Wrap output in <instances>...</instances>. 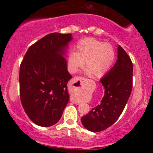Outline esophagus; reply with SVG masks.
Here are the masks:
<instances>
[{"label":"esophagus","mask_w":153,"mask_h":153,"mask_svg":"<svg viewBox=\"0 0 153 153\" xmlns=\"http://www.w3.org/2000/svg\"><path fill=\"white\" fill-rule=\"evenodd\" d=\"M82 80H84V78H80V77H75L72 80V82H73V84H75L76 83V82H78V81H80V86H82ZM71 101L73 103H74V104H76V105H78L80 104V102H78V101H76L75 100H74V99H73V98H71Z\"/></svg>","instance_id":"34e87169"}]
</instances>
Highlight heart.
<instances>
[{
  "label": "heart",
  "mask_w": 153,
  "mask_h": 153,
  "mask_svg": "<svg viewBox=\"0 0 153 153\" xmlns=\"http://www.w3.org/2000/svg\"><path fill=\"white\" fill-rule=\"evenodd\" d=\"M114 59L115 51L111 44L94 38H85L77 45V52L70 54L68 62L71 71L76 73L85 61V74L101 78L108 71Z\"/></svg>",
  "instance_id": "b5f03b06"
}]
</instances>
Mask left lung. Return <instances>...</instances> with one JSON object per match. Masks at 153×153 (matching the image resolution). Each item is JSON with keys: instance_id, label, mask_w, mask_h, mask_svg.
<instances>
[{"instance_id": "left-lung-1", "label": "left lung", "mask_w": 153, "mask_h": 153, "mask_svg": "<svg viewBox=\"0 0 153 153\" xmlns=\"http://www.w3.org/2000/svg\"><path fill=\"white\" fill-rule=\"evenodd\" d=\"M117 54L115 65L100 80L105 90L101 103L81 118L83 127L93 132L101 131L114 124L130 96L132 62L120 45L118 46Z\"/></svg>"}]
</instances>
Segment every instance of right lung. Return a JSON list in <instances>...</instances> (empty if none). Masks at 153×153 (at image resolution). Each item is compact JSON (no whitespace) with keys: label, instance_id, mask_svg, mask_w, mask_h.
I'll use <instances>...</instances> for the list:
<instances>
[{"label":"right lung","instance_id":"obj_1","mask_svg":"<svg viewBox=\"0 0 153 153\" xmlns=\"http://www.w3.org/2000/svg\"><path fill=\"white\" fill-rule=\"evenodd\" d=\"M71 34L51 33L28 49L20 65L22 106L40 127L58 122L69 101L68 82L72 78L65 58Z\"/></svg>","mask_w":153,"mask_h":153}]
</instances>
